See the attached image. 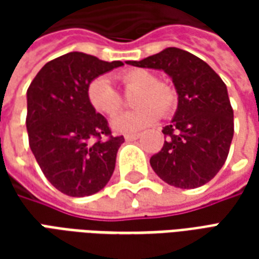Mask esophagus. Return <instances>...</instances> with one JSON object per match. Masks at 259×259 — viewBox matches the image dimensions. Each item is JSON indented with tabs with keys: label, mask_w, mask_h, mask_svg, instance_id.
<instances>
[{
	"label": "esophagus",
	"mask_w": 259,
	"mask_h": 259,
	"mask_svg": "<svg viewBox=\"0 0 259 259\" xmlns=\"http://www.w3.org/2000/svg\"><path fill=\"white\" fill-rule=\"evenodd\" d=\"M139 137H140V135H124V140L133 141V140H137Z\"/></svg>",
	"instance_id": "obj_1"
}]
</instances>
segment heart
<instances>
[{
    "instance_id": "b5f03b06",
    "label": "heart",
    "mask_w": 259,
    "mask_h": 259,
    "mask_svg": "<svg viewBox=\"0 0 259 259\" xmlns=\"http://www.w3.org/2000/svg\"><path fill=\"white\" fill-rule=\"evenodd\" d=\"M118 79L126 89H137L133 96V111L120 113L111 120V127L119 133H132L157 122L161 115H169L176 104V93L170 85L158 81L148 69H127ZM87 98L97 112L112 116L122 107V98L105 76H100L87 87Z\"/></svg>"
}]
</instances>
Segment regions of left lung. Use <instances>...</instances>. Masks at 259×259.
I'll return each instance as SVG.
<instances>
[{
    "label": "left lung",
    "mask_w": 259,
    "mask_h": 259,
    "mask_svg": "<svg viewBox=\"0 0 259 259\" xmlns=\"http://www.w3.org/2000/svg\"><path fill=\"white\" fill-rule=\"evenodd\" d=\"M126 64L163 70L178 93V109L162 129L166 140L150 159L154 172L180 189L208 183L223 166L233 139L226 84L202 59L176 47Z\"/></svg>",
    "instance_id": "left-lung-1"
}]
</instances>
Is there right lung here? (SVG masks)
Here are the masks:
<instances>
[{
	"mask_svg": "<svg viewBox=\"0 0 259 259\" xmlns=\"http://www.w3.org/2000/svg\"><path fill=\"white\" fill-rule=\"evenodd\" d=\"M122 65L73 51L44 65L27 89L31 152L48 182L64 194H94L112 176L124 139L111 136L107 119L87 98V87Z\"/></svg>",
	"mask_w": 259,
	"mask_h": 259,
	"instance_id": "add662e5",
	"label": "right lung"
}]
</instances>
